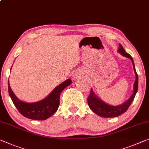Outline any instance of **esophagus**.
Instances as JSON below:
<instances>
[{
  "label": "esophagus",
  "mask_w": 149,
  "mask_h": 149,
  "mask_svg": "<svg viewBox=\"0 0 149 149\" xmlns=\"http://www.w3.org/2000/svg\"><path fill=\"white\" fill-rule=\"evenodd\" d=\"M74 78H75V77H74Z\"/></svg>",
  "instance_id": "esophagus-1"
}]
</instances>
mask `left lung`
Returning <instances> with one entry per match:
<instances>
[{"mask_svg":"<svg viewBox=\"0 0 149 149\" xmlns=\"http://www.w3.org/2000/svg\"><path fill=\"white\" fill-rule=\"evenodd\" d=\"M118 51L122 54L123 56L127 57L130 58L132 62V65H133L134 73L136 75V80L134 83V91L131 97H130L129 100L127 102L123 103V104L119 105V106H111V105L107 104L101 100H100L95 94L93 93V91L91 88L90 95L88 97V104L90 109L92 110L94 113L98 114V116H101V117L104 118H111V117H116L124 113L125 112L127 111L129 109L130 105L131 104L132 100H134V97H135L136 93L138 90V74L136 72L135 67H134V64L133 60H132V56L130 55L129 53L125 51L123 49L122 45H119V49H118Z\"/></svg>","mask_w":149,"mask_h":149,"instance_id":"obj_1","label":"left lung"}]
</instances>
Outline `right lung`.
I'll return each mask as SVG.
<instances>
[{
	"instance_id": "add662e5",
	"label": "right lung",
	"mask_w": 149,
	"mask_h": 149,
	"mask_svg": "<svg viewBox=\"0 0 149 149\" xmlns=\"http://www.w3.org/2000/svg\"><path fill=\"white\" fill-rule=\"evenodd\" d=\"M71 80L67 79L59 84L47 98L40 101L27 103L18 99L8 83L9 95L19 113L25 117L33 120H43L51 116L58 109L60 104V96L65 88L71 84Z\"/></svg>"
}]
</instances>
